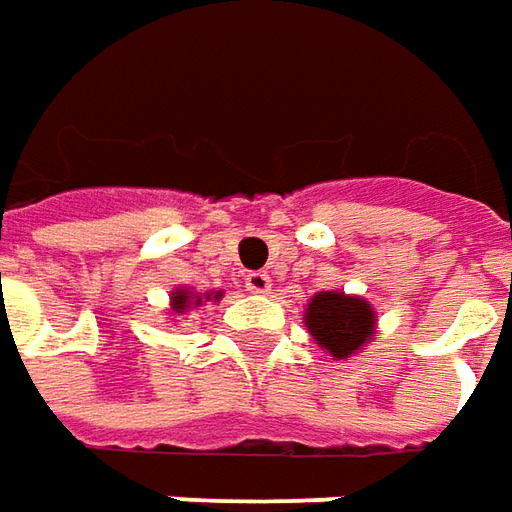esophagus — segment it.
<instances>
[{
  "instance_id": "1",
  "label": "esophagus",
  "mask_w": 512,
  "mask_h": 512,
  "mask_svg": "<svg viewBox=\"0 0 512 512\" xmlns=\"http://www.w3.org/2000/svg\"><path fill=\"white\" fill-rule=\"evenodd\" d=\"M245 287H248L250 292H256V295H267L270 292V276L267 273H248L245 276Z\"/></svg>"
}]
</instances>
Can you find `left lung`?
<instances>
[{
    "mask_svg": "<svg viewBox=\"0 0 512 512\" xmlns=\"http://www.w3.org/2000/svg\"><path fill=\"white\" fill-rule=\"evenodd\" d=\"M303 323L329 357L348 359L362 351V345L370 343L376 331V312L370 303L357 295L345 292H317L306 303Z\"/></svg>",
    "mask_w": 512,
    "mask_h": 512,
    "instance_id": "left-lung-1",
    "label": "left lung"
}]
</instances>
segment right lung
<instances>
[{
    "instance_id": "right-lung-1",
    "label": "right lung",
    "mask_w": 512,
    "mask_h": 512,
    "mask_svg": "<svg viewBox=\"0 0 512 512\" xmlns=\"http://www.w3.org/2000/svg\"><path fill=\"white\" fill-rule=\"evenodd\" d=\"M222 292H206V295H197V292H189V290H175L172 292V312L175 315H186L189 309H197L203 301H220Z\"/></svg>"
}]
</instances>
